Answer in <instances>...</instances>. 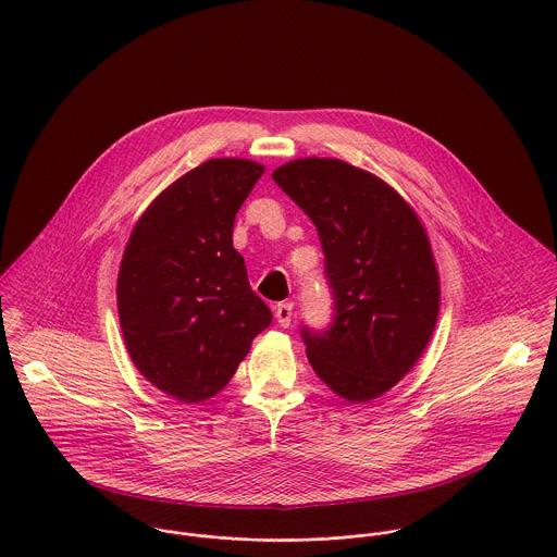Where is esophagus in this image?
<instances>
[{
    "mask_svg": "<svg viewBox=\"0 0 557 557\" xmlns=\"http://www.w3.org/2000/svg\"><path fill=\"white\" fill-rule=\"evenodd\" d=\"M292 313H294V305H292V302H281V305H276V309H274L276 321H278L283 327H289Z\"/></svg>",
    "mask_w": 557,
    "mask_h": 557,
    "instance_id": "34e87169",
    "label": "esophagus"
}]
</instances>
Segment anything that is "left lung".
Masks as SVG:
<instances>
[{
	"mask_svg": "<svg viewBox=\"0 0 557 557\" xmlns=\"http://www.w3.org/2000/svg\"><path fill=\"white\" fill-rule=\"evenodd\" d=\"M272 180L318 227L334 315L302 325L307 356L332 393H388L422 356L440 313V276L422 223L377 175L338 159H298Z\"/></svg>",
	"mask_w": 557,
	"mask_h": 557,
	"instance_id": "1",
	"label": "left lung"
}]
</instances>
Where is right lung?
Masks as SVG:
<instances>
[{"label":"right lung","mask_w":557,"mask_h":557,"mask_svg":"<svg viewBox=\"0 0 557 557\" xmlns=\"http://www.w3.org/2000/svg\"><path fill=\"white\" fill-rule=\"evenodd\" d=\"M259 162L212 159L164 188L137 221L117 274V313L139 373L182 403L221 393L272 313L234 248Z\"/></svg>","instance_id":"right-lung-1"}]
</instances>
